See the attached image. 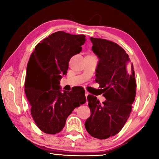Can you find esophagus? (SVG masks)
I'll list each match as a JSON object with an SVG mask.
<instances>
[{
    "label": "esophagus",
    "instance_id": "esophagus-1",
    "mask_svg": "<svg viewBox=\"0 0 159 159\" xmlns=\"http://www.w3.org/2000/svg\"><path fill=\"white\" fill-rule=\"evenodd\" d=\"M90 93H89V92H88L87 91H86V92H85V96H86V98H87V97H88V96H89V95Z\"/></svg>",
    "mask_w": 159,
    "mask_h": 159
}]
</instances>
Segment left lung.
Wrapping results in <instances>:
<instances>
[{
    "mask_svg": "<svg viewBox=\"0 0 159 159\" xmlns=\"http://www.w3.org/2000/svg\"><path fill=\"white\" fill-rule=\"evenodd\" d=\"M92 51L99 58L96 82L106 98L102 103L93 95L87 97L91 114L85 122L87 132L98 139L116 135L124 126L136 93L133 63L119 45L91 37Z\"/></svg>",
    "mask_w": 159,
    "mask_h": 159,
    "instance_id": "8db88e82",
    "label": "left lung"
}]
</instances>
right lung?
Wrapping results in <instances>:
<instances>
[{
    "label": "right lung",
    "instance_id": "add662e5",
    "mask_svg": "<svg viewBox=\"0 0 159 159\" xmlns=\"http://www.w3.org/2000/svg\"><path fill=\"white\" fill-rule=\"evenodd\" d=\"M84 35L58 31L38 43L28 61L25 93L35 124L43 132L58 134L75 108L86 103L85 90L75 86L60 91L59 80L66 75L70 58L79 53Z\"/></svg>",
    "mask_w": 159,
    "mask_h": 159
}]
</instances>
